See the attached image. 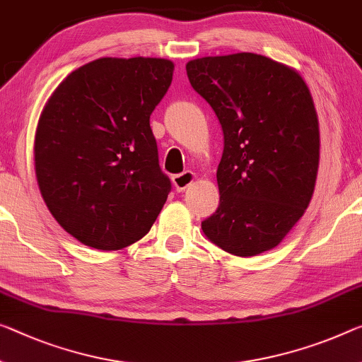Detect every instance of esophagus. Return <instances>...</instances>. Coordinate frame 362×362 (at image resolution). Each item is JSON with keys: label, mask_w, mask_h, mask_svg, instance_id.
Here are the masks:
<instances>
[{"label": "esophagus", "mask_w": 362, "mask_h": 362, "mask_svg": "<svg viewBox=\"0 0 362 362\" xmlns=\"http://www.w3.org/2000/svg\"><path fill=\"white\" fill-rule=\"evenodd\" d=\"M194 180H196V175H194L192 171H185V173L173 176V185L176 187V191L181 192V191H185V189L191 186Z\"/></svg>", "instance_id": "obj_1"}]
</instances>
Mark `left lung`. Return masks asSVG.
<instances>
[{
	"mask_svg": "<svg viewBox=\"0 0 362 362\" xmlns=\"http://www.w3.org/2000/svg\"><path fill=\"white\" fill-rule=\"evenodd\" d=\"M186 71L225 136L220 205L202 221L204 235L238 257L270 251L315 189L320 131L309 87L296 69L255 53L197 58Z\"/></svg>",
	"mask_w": 362,
	"mask_h": 362,
	"instance_id": "8db88e82",
	"label": "left lung"
}]
</instances>
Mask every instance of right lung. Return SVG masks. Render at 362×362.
Returning <instances> with one entry per match:
<instances>
[{
    "instance_id": "obj_1",
    "label": "right lung",
    "mask_w": 362,
    "mask_h": 362,
    "mask_svg": "<svg viewBox=\"0 0 362 362\" xmlns=\"http://www.w3.org/2000/svg\"><path fill=\"white\" fill-rule=\"evenodd\" d=\"M173 61L98 58L72 71L42 110L33 142L49 214L88 247L118 251L148 233L171 189L158 166L150 115Z\"/></svg>"
}]
</instances>
